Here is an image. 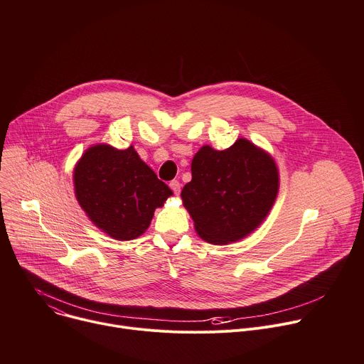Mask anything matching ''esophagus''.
Returning a JSON list of instances; mask_svg holds the SVG:
<instances>
[{
    "instance_id": "obj_1",
    "label": "esophagus",
    "mask_w": 364,
    "mask_h": 364,
    "mask_svg": "<svg viewBox=\"0 0 364 364\" xmlns=\"http://www.w3.org/2000/svg\"><path fill=\"white\" fill-rule=\"evenodd\" d=\"M170 187H171V190L174 191V194H180V191H181V184L177 181V180H173V181H170Z\"/></svg>"
}]
</instances>
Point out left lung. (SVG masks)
<instances>
[{
	"label": "left lung",
	"instance_id": "8db88e82",
	"mask_svg": "<svg viewBox=\"0 0 364 364\" xmlns=\"http://www.w3.org/2000/svg\"><path fill=\"white\" fill-rule=\"evenodd\" d=\"M278 180L269 155L240 138L223 151L209 145L200 148L181 198L198 236L226 245L262 223L277 198Z\"/></svg>",
	"mask_w": 364,
	"mask_h": 364
}]
</instances>
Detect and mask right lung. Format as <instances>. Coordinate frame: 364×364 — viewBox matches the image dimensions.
<instances>
[{
	"label": "right lung",
	"instance_id": "add662e5",
	"mask_svg": "<svg viewBox=\"0 0 364 364\" xmlns=\"http://www.w3.org/2000/svg\"><path fill=\"white\" fill-rule=\"evenodd\" d=\"M75 191L89 219L118 240L142 235L154 210L173 194L129 146H90L75 168Z\"/></svg>",
	"mask_w": 364,
	"mask_h": 364
}]
</instances>
